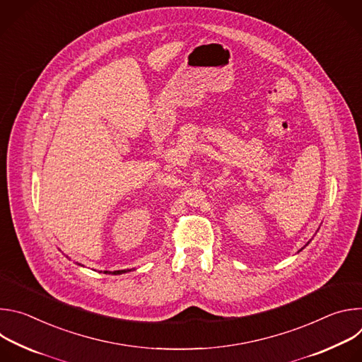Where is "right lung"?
I'll return each mask as SVG.
<instances>
[{"instance_id": "1", "label": "right lung", "mask_w": 362, "mask_h": 362, "mask_svg": "<svg viewBox=\"0 0 362 362\" xmlns=\"http://www.w3.org/2000/svg\"><path fill=\"white\" fill-rule=\"evenodd\" d=\"M127 271H113V272H109V271H105V274H113V275H117V274H124Z\"/></svg>"}]
</instances>
